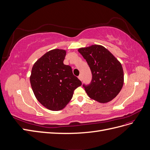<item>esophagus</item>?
<instances>
[{"instance_id":"34e87169","label":"esophagus","mask_w":150,"mask_h":150,"mask_svg":"<svg viewBox=\"0 0 150 150\" xmlns=\"http://www.w3.org/2000/svg\"><path fill=\"white\" fill-rule=\"evenodd\" d=\"M78 78H79V80H81V81H82V76H81V74L78 76Z\"/></svg>"}]
</instances>
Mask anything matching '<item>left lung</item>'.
I'll return each instance as SVG.
<instances>
[{
	"label": "left lung",
	"mask_w": 150,
	"mask_h": 150,
	"mask_svg": "<svg viewBox=\"0 0 150 150\" xmlns=\"http://www.w3.org/2000/svg\"><path fill=\"white\" fill-rule=\"evenodd\" d=\"M87 61L93 78L88 86L83 85L88 96L101 103L116 98L124 84V72L121 62L101 45L78 49Z\"/></svg>",
	"instance_id": "1"
}]
</instances>
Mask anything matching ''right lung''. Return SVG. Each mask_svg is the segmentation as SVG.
I'll return each instance as SVG.
<instances>
[{
    "label": "right lung",
    "instance_id": "1",
    "mask_svg": "<svg viewBox=\"0 0 150 150\" xmlns=\"http://www.w3.org/2000/svg\"><path fill=\"white\" fill-rule=\"evenodd\" d=\"M66 50H51L32 68L30 82L38 101L48 110L59 111L69 103L74 91L81 86L70 66L63 63Z\"/></svg>",
    "mask_w": 150,
    "mask_h": 150
}]
</instances>
